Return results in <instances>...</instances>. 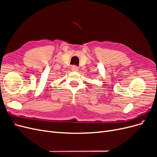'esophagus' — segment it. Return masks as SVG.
I'll use <instances>...</instances> for the list:
<instances>
[{"instance_id": "34e87169", "label": "esophagus", "mask_w": 157, "mask_h": 157, "mask_svg": "<svg viewBox=\"0 0 157 157\" xmlns=\"http://www.w3.org/2000/svg\"><path fill=\"white\" fill-rule=\"evenodd\" d=\"M71 70L73 71H78V67H77V65H73L72 67H71Z\"/></svg>"}]
</instances>
